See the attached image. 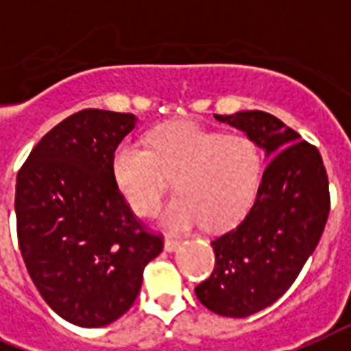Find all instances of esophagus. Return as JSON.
<instances>
[{
	"label": "esophagus",
	"mask_w": 351,
	"mask_h": 351,
	"mask_svg": "<svg viewBox=\"0 0 351 351\" xmlns=\"http://www.w3.org/2000/svg\"><path fill=\"white\" fill-rule=\"evenodd\" d=\"M180 245H182L180 240H176V238H169V236H167L166 241H164V249H166L167 252H173V250L178 249Z\"/></svg>",
	"instance_id": "34e87169"
}]
</instances>
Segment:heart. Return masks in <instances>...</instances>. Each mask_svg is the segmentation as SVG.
<instances>
[{
	"instance_id": "obj_1",
	"label": "heart",
	"mask_w": 351,
	"mask_h": 351,
	"mask_svg": "<svg viewBox=\"0 0 351 351\" xmlns=\"http://www.w3.org/2000/svg\"><path fill=\"white\" fill-rule=\"evenodd\" d=\"M147 144L149 149L122 142L111 156L117 189L136 215H156L171 180L180 195L162 221L175 232L204 221L209 229L223 230L240 221L254 202L263 156L250 136L178 121L156 126Z\"/></svg>"
}]
</instances>
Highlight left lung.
<instances>
[{"label":"left lung","mask_w":351,"mask_h":351,"mask_svg":"<svg viewBox=\"0 0 351 351\" xmlns=\"http://www.w3.org/2000/svg\"><path fill=\"white\" fill-rule=\"evenodd\" d=\"M215 117L245 131L270 162L247 216L210 241L215 270L195 292L215 314L249 317L292 287L317 247L330 213L328 175L317 147L274 115Z\"/></svg>","instance_id":"left-lung-1"}]
</instances>
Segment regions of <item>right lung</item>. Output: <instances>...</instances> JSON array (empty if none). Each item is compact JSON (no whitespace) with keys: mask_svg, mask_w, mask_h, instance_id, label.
<instances>
[{"mask_svg":"<svg viewBox=\"0 0 351 351\" xmlns=\"http://www.w3.org/2000/svg\"><path fill=\"white\" fill-rule=\"evenodd\" d=\"M133 113L77 111L48 131L16 180L23 261L41 298L68 323L99 328L124 315L164 238L117 189L111 156Z\"/></svg>","mask_w":351,"mask_h":351,"instance_id":"obj_1","label":"right lung"}]
</instances>
